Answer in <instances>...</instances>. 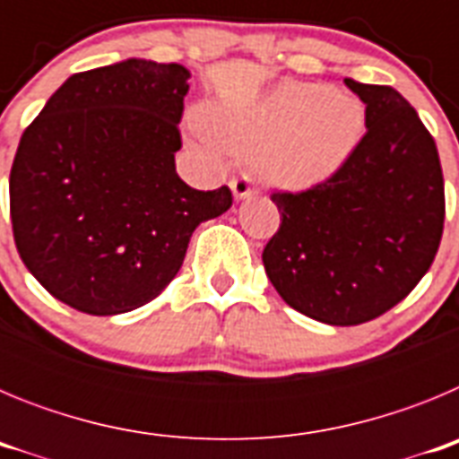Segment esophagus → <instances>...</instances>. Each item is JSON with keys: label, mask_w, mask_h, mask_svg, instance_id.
Instances as JSON below:
<instances>
[{"label": "esophagus", "mask_w": 459, "mask_h": 459, "mask_svg": "<svg viewBox=\"0 0 459 459\" xmlns=\"http://www.w3.org/2000/svg\"><path fill=\"white\" fill-rule=\"evenodd\" d=\"M230 188H232L237 200H246V197H250V195L255 193L253 179H250L248 174H238V177H234V179L230 181Z\"/></svg>", "instance_id": "esophagus-1"}]
</instances>
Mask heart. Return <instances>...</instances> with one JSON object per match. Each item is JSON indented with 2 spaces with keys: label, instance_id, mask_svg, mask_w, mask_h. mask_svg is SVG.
Returning a JSON list of instances; mask_svg holds the SVG:
<instances>
[{
  "label": "heart",
  "instance_id": "obj_1",
  "mask_svg": "<svg viewBox=\"0 0 459 459\" xmlns=\"http://www.w3.org/2000/svg\"><path fill=\"white\" fill-rule=\"evenodd\" d=\"M202 121L222 147L255 153L266 181L307 188L328 179L354 153L366 131V109L326 84L285 82L243 115L206 112Z\"/></svg>",
  "mask_w": 459,
  "mask_h": 459
}]
</instances>
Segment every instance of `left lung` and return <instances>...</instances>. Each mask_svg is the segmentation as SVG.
I'll use <instances>...</instances> for the list:
<instances>
[{"instance_id": "obj_1", "label": "left lung", "mask_w": 459, "mask_h": 459, "mask_svg": "<svg viewBox=\"0 0 459 459\" xmlns=\"http://www.w3.org/2000/svg\"><path fill=\"white\" fill-rule=\"evenodd\" d=\"M344 84L366 103V135L326 181L273 193L278 232L262 262L282 301L331 326L379 317L419 285L439 250V152L403 93Z\"/></svg>"}]
</instances>
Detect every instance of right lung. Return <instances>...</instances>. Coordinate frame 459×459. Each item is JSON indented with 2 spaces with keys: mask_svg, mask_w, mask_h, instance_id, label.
Here are the masks:
<instances>
[{
  "mask_svg": "<svg viewBox=\"0 0 459 459\" xmlns=\"http://www.w3.org/2000/svg\"><path fill=\"white\" fill-rule=\"evenodd\" d=\"M188 68L126 59L75 73L27 126L8 179L15 248L55 299L121 315L156 299L232 190H195L174 153Z\"/></svg>",
  "mask_w": 459,
  "mask_h": 459,
  "instance_id": "add662e5",
  "label": "right lung"
}]
</instances>
